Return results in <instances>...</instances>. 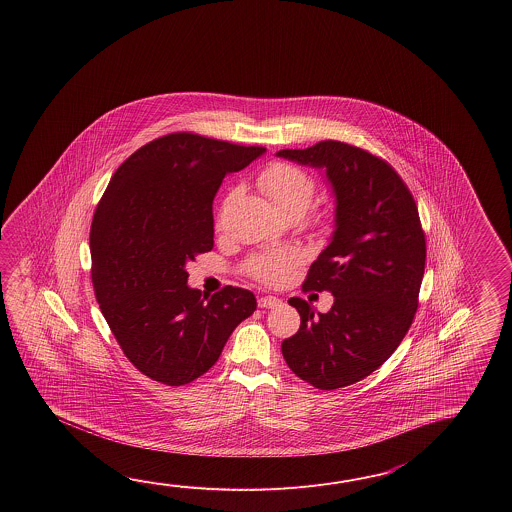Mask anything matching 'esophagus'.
<instances>
[{"label":"esophagus","mask_w":512,"mask_h":512,"mask_svg":"<svg viewBox=\"0 0 512 512\" xmlns=\"http://www.w3.org/2000/svg\"><path fill=\"white\" fill-rule=\"evenodd\" d=\"M278 304H282V300L276 298V296H261L258 300V305L263 309H271V307H276Z\"/></svg>","instance_id":"1"}]
</instances>
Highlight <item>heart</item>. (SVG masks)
Wrapping results in <instances>:
<instances>
[{
  "mask_svg": "<svg viewBox=\"0 0 512 512\" xmlns=\"http://www.w3.org/2000/svg\"><path fill=\"white\" fill-rule=\"evenodd\" d=\"M258 186L263 194L269 197L272 205L282 212L283 216L302 214L315 196V179L304 168L291 163H271L258 175ZM238 196V190H232L225 207ZM302 263V254L294 247H283L274 251H263L252 254L245 261L243 269L254 280L265 285H280L291 278L294 269Z\"/></svg>",
  "mask_w": 512,
  "mask_h": 512,
  "instance_id": "b5f03b06",
  "label": "heart"
}]
</instances>
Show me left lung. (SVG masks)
I'll return each instance as SVG.
<instances>
[{"label":"left lung","mask_w":512,"mask_h":512,"mask_svg":"<svg viewBox=\"0 0 512 512\" xmlns=\"http://www.w3.org/2000/svg\"><path fill=\"white\" fill-rule=\"evenodd\" d=\"M276 155L324 168L337 201L331 243L304 282L305 289L329 291L335 302L316 313L291 298L302 322L282 342L294 375L318 390H337L382 366L412 326L425 274V232L414 196L381 157L340 141Z\"/></svg>","instance_id":"left-lung-1"}]
</instances>
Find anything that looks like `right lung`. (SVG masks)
Segmentation results:
<instances>
[{
	"label": "right lung",
	"mask_w": 512,
	"mask_h": 512,
	"mask_svg": "<svg viewBox=\"0 0 512 512\" xmlns=\"http://www.w3.org/2000/svg\"><path fill=\"white\" fill-rule=\"evenodd\" d=\"M263 152L170 133L131 153L98 203L89 234L95 296L124 355L153 381L181 386L207 373L256 311L247 289H190L185 265L214 247L212 201L223 177Z\"/></svg>",
	"instance_id": "obj_1"
}]
</instances>
